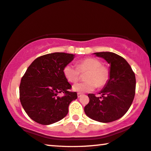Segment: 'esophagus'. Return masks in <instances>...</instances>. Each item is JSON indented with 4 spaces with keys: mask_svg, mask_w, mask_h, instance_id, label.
I'll return each instance as SVG.
<instances>
[{
    "mask_svg": "<svg viewBox=\"0 0 151 151\" xmlns=\"http://www.w3.org/2000/svg\"><path fill=\"white\" fill-rule=\"evenodd\" d=\"M82 95H83L82 93H77V96H78V98L81 97V96H82Z\"/></svg>",
    "mask_w": 151,
    "mask_h": 151,
    "instance_id": "obj_1",
    "label": "esophagus"
}]
</instances>
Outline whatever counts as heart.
<instances>
[{
	"label": "heart",
	"mask_w": 151,
	"mask_h": 151,
	"mask_svg": "<svg viewBox=\"0 0 151 151\" xmlns=\"http://www.w3.org/2000/svg\"><path fill=\"white\" fill-rule=\"evenodd\" d=\"M80 73L86 74L83 83H78L73 86V90L78 93H88L95 89L97 86L101 88L107 84L109 78V71L106 66H101L99 60L87 58L78 62L77 68L69 64L63 69L64 75L70 83L78 81Z\"/></svg>",
	"instance_id": "1"
}]
</instances>
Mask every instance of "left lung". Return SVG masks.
Wrapping results in <instances>:
<instances>
[{
	"mask_svg": "<svg viewBox=\"0 0 151 151\" xmlns=\"http://www.w3.org/2000/svg\"><path fill=\"white\" fill-rule=\"evenodd\" d=\"M104 58L109 66V78L99 93H89V103L85 107L86 115L93 120L108 123L122 118L131 106L135 95L136 77L127 61L110 52L93 53Z\"/></svg>",
	"mask_w": 151,
	"mask_h": 151,
	"instance_id": "left-lung-1",
	"label": "left lung"
}]
</instances>
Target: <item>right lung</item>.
<instances>
[{
	"label": "right lung",
	"instance_id": "obj_1",
	"mask_svg": "<svg viewBox=\"0 0 151 151\" xmlns=\"http://www.w3.org/2000/svg\"><path fill=\"white\" fill-rule=\"evenodd\" d=\"M75 54L54 52L39 57L30 64L21 78L20 101L29 118L42 125L57 122L65 117L68 106L76 99L63 73ZM65 94L60 97L59 93Z\"/></svg>",
	"mask_w": 151,
	"mask_h": 151
}]
</instances>
